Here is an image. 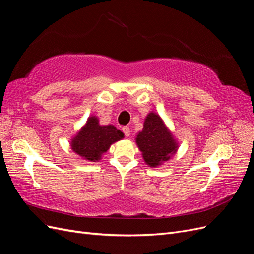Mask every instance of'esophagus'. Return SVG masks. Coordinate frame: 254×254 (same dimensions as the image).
I'll return each instance as SVG.
<instances>
[{
	"mask_svg": "<svg viewBox=\"0 0 254 254\" xmlns=\"http://www.w3.org/2000/svg\"><path fill=\"white\" fill-rule=\"evenodd\" d=\"M122 130H123V132H124L125 136H129L130 135V128L128 126H124V127L122 128Z\"/></svg>",
	"mask_w": 254,
	"mask_h": 254,
	"instance_id": "1",
	"label": "esophagus"
}]
</instances>
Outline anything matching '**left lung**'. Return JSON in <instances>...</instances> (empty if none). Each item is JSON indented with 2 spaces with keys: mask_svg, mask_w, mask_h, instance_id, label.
I'll list each match as a JSON object with an SVG mask.
<instances>
[{
  "mask_svg": "<svg viewBox=\"0 0 254 254\" xmlns=\"http://www.w3.org/2000/svg\"><path fill=\"white\" fill-rule=\"evenodd\" d=\"M135 141L144 161L150 167H157L165 162L178 148L170 130L155 112H150L146 117L144 128L136 135Z\"/></svg>",
  "mask_w": 254,
  "mask_h": 254,
  "instance_id": "obj_1",
  "label": "left lung"
}]
</instances>
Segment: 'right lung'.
Masks as SVG:
<instances>
[{"mask_svg": "<svg viewBox=\"0 0 254 254\" xmlns=\"http://www.w3.org/2000/svg\"><path fill=\"white\" fill-rule=\"evenodd\" d=\"M124 133L113 125L102 126L96 117H90L80 131L71 142L73 151L84 160L96 162L101 160L104 152L109 149L111 144L122 140Z\"/></svg>", "mask_w": 254, "mask_h": 254, "instance_id": "obj_1", "label": "right lung"}]
</instances>
